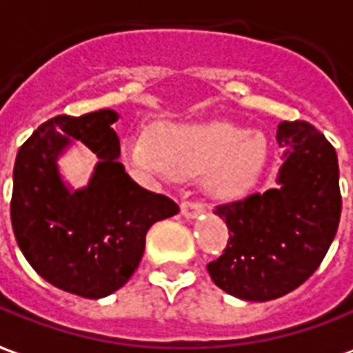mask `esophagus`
<instances>
[{
    "instance_id": "obj_1",
    "label": "esophagus",
    "mask_w": 353,
    "mask_h": 353,
    "mask_svg": "<svg viewBox=\"0 0 353 353\" xmlns=\"http://www.w3.org/2000/svg\"><path fill=\"white\" fill-rule=\"evenodd\" d=\"M181 211H182V215H184V217L196 219V217H198V215H201V213H203L205 209H203V205H201L200 201L186 200V201H182Z\"/></svg>"
}]
</instances>
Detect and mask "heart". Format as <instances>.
I'll return each instance as SVG.
<instances>
[{
	"mask_svg": "<svg viewBox=\"0 0 353 353\" xmlns=\"http://www.w3.org/2000/svg\"><path fill=\"white\" fill-rule=\"evenodd\" d=\"M128 163L148 176L205 172V188L223 200L244 196L267 161V142L230 123H171L152 138L132 136L125 142Z\"/></svg>",
	"mask_w": 353,
	"mask_h": 353,
	"instance_id": "1",
	"label": "heart"
}]
</instances>
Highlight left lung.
I'll return each mask as SVG.
<instances>
[{"mask_svg":"<svg viewBox=\"0 0 353 353\" xmlns=\"http://www.w3.org/2000/svg\"><path fill=\"white\" fill-rule=\"evenodd\" d=\"M276 142L284 150L279 186L215 208L230 238L208 265L209 276L248 302L274 300L305 283L340 223L339 159L329 140L305 121H283Z\"/></svg>","mask_w":353,"mask_h":353,"instance_id":"8db88e82","label":"left lung"}]
</instances>
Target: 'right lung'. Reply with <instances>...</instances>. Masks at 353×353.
<instances>
[{"mask_svg":"<svg viewBox=\"0 0 353 353\" xmlns=\"http://www.w3.org/2000/svg\"><path fill=\"white\" fill-rule=\"evenodd\" d=\"M117 119L113 109L53 117L34 130L14 159L11 223L17 244L42 279L90 300L128 283L144 255L145 232L179 213L174 201L144 190L126 174L113 130ZM72 139L100 159L80 191L64 184L57 167Z\"/></svg>","mask_w":353,"mask_h":353,"instance_id":"obj_1","label":"right lung"}]
</instances>
